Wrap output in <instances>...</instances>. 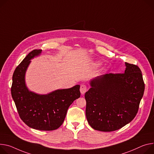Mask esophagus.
Returning <instances> with one entry per match:
<instances>
[{"label":"esophagus","mask_w":154,"mask_h":154,"mask_svg":"<svg viewBox=\"0 0 154 154\" xmlns=\"http://www.w3.org/2000/svg\"><path fill=\"white\" fill-rule=\"evenodd\" d=\"M80 91L82 94H84L85 93V92L87 91V87L85 85H81L80 86Z\"/></svg>","instance_id":"1"}]
</instances>
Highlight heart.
<instances>
[{
	"label": "heart",
	"instance_id": "1",
	"mask_svg": "<svg viewBox=\"0 0 154 154\" xmlns=\"http://www.w3.org/2000/svg\"><path fill=\"white\" fill-rule=\"evenodd\" d=\"M96 64V66H101V64H100V63H97Z\"/></svg>",
	"mask_w": 154,
	"mask_h": 154
}]
</instances>
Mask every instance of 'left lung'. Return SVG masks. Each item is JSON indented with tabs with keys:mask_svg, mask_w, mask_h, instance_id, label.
Instances as JSON below:
<instances>
[{
	"mask_svg": "<svg viewBox=\"0 0 154 154\" xmlns=\"http://www.w3.org/2000/svg\"><path fill=\"white\" fill-rule=\"evenodd\" d=\"M125 64L123 74H107L90 81L91 88L85 94V112L89 125L96 130H117L136 116L144 83L138 66Z\"/></svg>",
	"mask_w": 154,
	"mask_h": 154,
	"instance_id": "1",
	"label": "left lung"
}]
</instances>
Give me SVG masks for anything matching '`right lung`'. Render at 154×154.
Segmentation results:
<instances>
[{"instance_id": "obj_1", "label": "right lung", "mask_w": 154, "mask_h": 154, "mask_svg": "<svg viewBox=\"0 0 154 154\" xmlns=\"http://www.w3.org/2000/svg\"><path fill=\"white\" fill-rule=\"evenodd\" d=\"M42 51L32 50L17 67L12 77L11 93L24 123L35 130L51 131L63 124L69 107L80 97V85L56 90L45 94L30 91L26 84V72L31 60L40 56Z\"/></svg>"}]
</instances>
